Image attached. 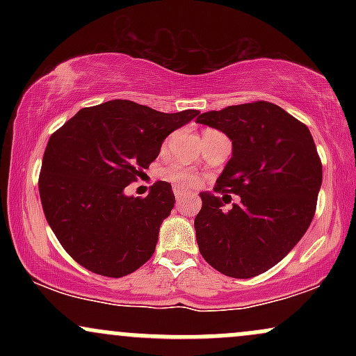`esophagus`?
Listing matches in <instances>:
<instances>
[{"label":"esophagus","mask_w":356,"mask_h":356,"mask_svg":"<svg viewBox=\"0 0 356 356\" xmlns=\"http://www.w3.org/2000/svg\"><path fill=\"white\" fill-rule=\"evenodd\" d=\"M174 195H175V199H177V201H179V199H182L184 195H186V191H182V189H179V187H175Z\"/></svg>","instance_id":"1"}]
</instances>
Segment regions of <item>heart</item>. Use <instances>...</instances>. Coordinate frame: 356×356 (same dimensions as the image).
Masks as SVG:
<instances>
[{
	"label": "heart",
	"mask_w": 356,
	"mask_h": 356,
	"mask_svg": "<svg viewBox=\"0 0 356 356\" xmlns=\"http://www.w3.org/2000/svg\"><path fill=\"white\" fill-rule=\"evenodd\" d=\"M162 177L179 187L197 186L199 181H201V177H199V174L195 172L194 169H191V167H186L182 164H172L165 167V169L162 170Z\"/></svg>",
	"instance_id": "heart-1"
}]
</instances>
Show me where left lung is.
Segmentation results:
<instances>
[{
  "instance_id": "left-lung-1",
  "label": "left lung",
  "mask_w": 356,
  "mask_h": 356,
  "mask_svg": "<svg viewBox=\"0 0 356 356\" xmlns=\"http://www.w3.org/2000/svg\"><path fill=\"white\" fill-rule=\"evenodd\" d=\"M197 122L232 140L214 191L241 197L224 212L219 197L199 194V251L222 275L254 277L280 263L312 224L323 181L316 145L303 122L263 100L211 110Z\"/></svg>"
}]
</instances>
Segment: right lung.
I'll use <instances>...</instances> for the list:
<instances>
[{
    "mask_svg": "<svg viewBox=\"0 0 356 356\" xmlns=\"http://www.w3.org/2000/svg\"><path fill=\"white\" fill-rule=\"evenodd\" d=\"M197 115L112 100L79 110L51 134L40 199L56 239L80 266L122 277L152 257L174 207L172 187L157 181L147 197H129L124 189L157 159L164 138Z\"/></svg>",
    "mask_w": 356,
    "mask_h": 356,
    "instance_id": "obj_1",
    "label": "right lung"
}]
</instances>
